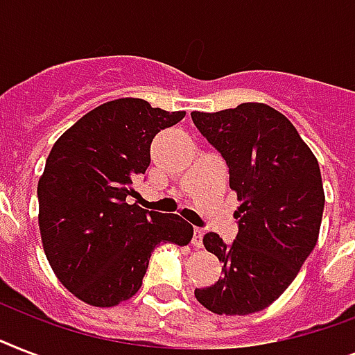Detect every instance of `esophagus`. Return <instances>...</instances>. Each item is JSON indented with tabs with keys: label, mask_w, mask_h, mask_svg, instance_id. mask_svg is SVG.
Wrapping results in <instances>:
<instances>
[{
	"label": "esophagus",
	"mask_w": 355,
	"mask_h": 355,
	"mask_svg": "<svg viewBox=\"0 0 355 355\" xmlns=\"http://www.w3.org/2000/svg\"><path fill=\"white\" fill-rule=\"evenodd\" d=\"M202 237H205V230H202V228H195L193 239H191V243H193L195 248L202 247Z\"/></svg>",
	"instance_id": "esophagus-1"
}]
</instances>
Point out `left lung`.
<instances>
[{
  "mask_svg": "<svg viewBox=\"0 0 355 355\" xmlns=\"http://www.w3.org/2000/svg\"><path fill=\"white\" fill-rule=\"evenodd\" d=\"M195 127L225 158L241 206L230 245L202 239L223 261V276L195 297L217 315H248L275 302L319 239L324 189L319 162L293 123L263 103L191 112Z\"/></svg>",
  "mask_w": 355,
  "mask_h": 355,
  "instance_id": "left-lung-1",
  "label": "left lung"
}]
</instances>
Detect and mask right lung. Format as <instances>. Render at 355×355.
<instances>
[{"label":"right lung","mask_w":355,"mask_h":355,"mask_svg":"<svg viewBox=\"0 0 355 355\" xmlns=\"http://www.w3.org/2000/svg\"><path fill=\"white\" fill-rule=\"evenodd\" d=\"M184 116L125 97L94 108L53 145L38 180L42 245L60 284L83 302L128 300L160 243L191 241L193 227L180 216L128 202L138 197L132 180L149 167L153 138Z\"/></svg>","instance_id":"obj_1"}]
</instances>
